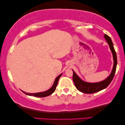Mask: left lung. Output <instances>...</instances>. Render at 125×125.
<instances>
[{
	"label": "left lung",
	"instance_id": "8db88e82",
	"mask_svg": "<svg viewBox=\"0 0 125 125\" xmlns=\"http://www.w3.org/2000/svg\"><path fill=\"white\" fill-rule=\"evenodd\" d=\"M104 38L106 40L113 54L114 63L112 71L111 72L110 74H109V76L103 81L97 82V83H88V82L83 81L73 70V82H74L75 86L76 87V88L79 91L83 92V93L92 94L103 90L110 84L114 78L117 65V54H116L115 49L114 48L113 44L112 39H110V37L105 34L104 35Z\"/></svg>",
	"mask_w": 125,
	"mask_h": 125
}]
</instances>
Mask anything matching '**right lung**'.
I'll use <instances>...</instances> for the list:
<instances>
[{
  "mask_svg": "<svg viewBox=\"0 0 125 125\" xmlns=\"http://www.w3.org/2000/svg\"><path fill=\"white\" fill-rule=\"evenodd\" d=\"M62 75V73L59 75L56 78L55 80H54V83L52 87L50 89H49L48 90H46V91L44 92H39V93H26V92L23 91L21 90L22 92H23L24 93H25V94L28 95H30V96H34V97H47L48 95L52 94L53 93V92L55 91L56 86H57V83H58V81H59V78H60V77Z\"/></svg>",
  "mask_w": 125,
  "mask_h": 125,
  "instance_id": "1",
  "label": "right lung"
}]
</instances>
